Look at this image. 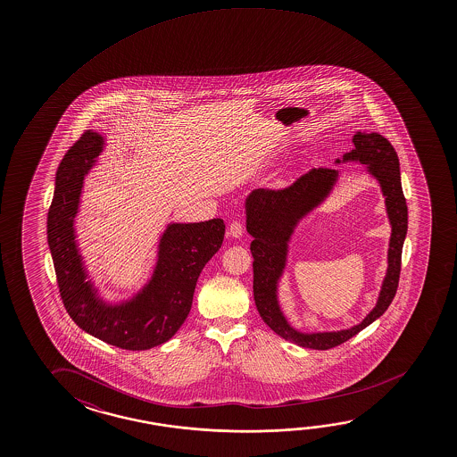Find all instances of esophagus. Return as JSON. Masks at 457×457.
I'll list each match as a JSON object with an SVG mask.
<instances>
[{"instance_id": "esophagus-1", "label": "esophagus", "mask_w": 457, "mask_h": 457, "mask_svg": "<svg viewBox=\"0 0 457 457\" xmlns=\"http://www.w3.org/2000/svg\"><path fill=\"white\" fill-rule=\"evenodd\" d=\"M244 234V226L240 225L239 221H232L229 225V236L234 239H240Z\"/></svg>"}]
</instances>
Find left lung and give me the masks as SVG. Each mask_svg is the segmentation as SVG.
<instances>
[{
    "instance_id": "left-lung-1",
    "label": "left lung",
    "mask_w": 457,
    "mask_h": 457,
    "mask_svg": "<svg viewBox=\"0 0 457 457\" xmlns=\"http://www.w3.org/2000/svg\"><path fill=\"white\" fill-rule=\"evenodd\" d=\"M353 150L337 157L335 164L365 165V172L381 187L389 220L390 237L387 248V270L373 309L361 322L351 328L331 331H303L293 327L280 303V285L288 268L290 244L301 221L322 207L333 195L341 170L314 169L301 175L290 187L280 191L254 189L247 195L245 228L253 237L250 245L253 254L254 304L262 320L278 337L293 345L315 351H327L343 345L378 320L395 296L402 266V248L408 231V207L404 201L400 162L394 146L382 135L357 132L352 137Z\"/></svg>"
}]
</instances>
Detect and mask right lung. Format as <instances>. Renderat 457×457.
Masks as SVG:
<instances>
[{"mask_svg":"<svg viewBox=\"0 0 457 457\" xmlns=\"http://www.w3.org/2000/svg\"><path fill=\"white\" fill-rule=\"evenodd\" d=\"M106 145V135L86 130L62 159L47 213V244L62 300L76 325L108 345L146 351L164 345L187 320L197 278L223 244L225 223L220 218L165 223L150 276L134 292L108 298L90 272L76 229L84 181Z\"/></svg>","mask_w":457,"mask_h":457,"instance_id":"1","label":"right lung"}]
</instances>
